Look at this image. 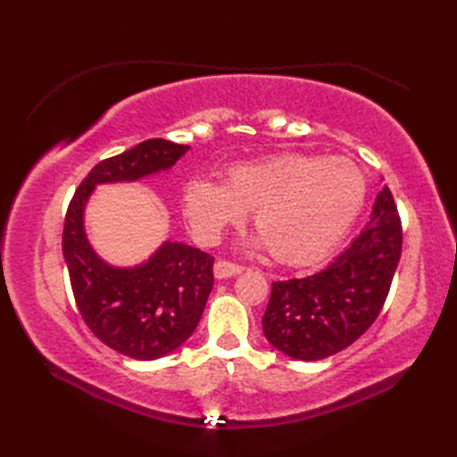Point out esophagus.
<instances>
[{
  "instance_id": "esophagus-1",
  "label": "esophagus",
  "mask_w": 457,
  "mask_h": 457,
  "mask_svg": "<svg viewBox=\"0 0 457 457\" xmlns=\"http://www.w3.org/2000/svg\"><path fill=\"white\" fill-rule=\"evenodd\" d=\"M241 270H244V267L237 263H231V261H226V259H220L216 261V265H213V275H216V278L234 277V275H239Z\"/></svg>"
}]
</instances>
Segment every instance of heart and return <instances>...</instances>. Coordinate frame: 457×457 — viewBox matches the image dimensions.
I'll list each match as a JSON object with an SVG mask.
<instances>
[{
  "label": "heart",
  "mask_w": 457,
  "mask_h": 457,
  "mask_svg": "<svg viewBox=\"0 0 457 457\" xmlns=\"http://www.w3.org/2000/svg\"><path fill=\"white\" fill-rule=\"evenodd\" d=\"M363 202L365 179L355 162L304 153L234 164L226 184L200 177L184 187V213L202 241H218L223 228L253 210L261 244L287 265L326 255L352 228Z\"/></svg>",
  "instance_id": "heart-1"
}]
</instances>
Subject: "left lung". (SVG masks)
<instances>
[{
	"mask_svg": "<svg viewBox=\"0 0 457 457\" xmlns=\"http://www.w3.org/2000/svg\"><path fill=\"white\" fill-rule=\"evenodd\" d=\"M401 251V216L385 187L375 200L371 221L342 255L320 273L273 283L263 314L269 342L303 361L352 345L381 314Z\"/></svg>",
	"mask_w": 457,
	"mask_h": 457,
	"instance_id": "8db88e82",
	"label": "left lung"
}]
</instances>
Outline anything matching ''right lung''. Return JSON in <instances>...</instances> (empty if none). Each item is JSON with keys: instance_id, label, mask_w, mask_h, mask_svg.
<instances>
[{"instance_id": "right-lung-1", "label": "right lung", "mask_w": 457, "mask_h": 457, "mask_svg": "<svg viewBox=\"0 0 457 457\" xmlns=\"http://www.w3.org/2000/svg\"><path fill=\"white\" fill-rule=\"evenodd\" d=\"M188 149L147 139L104 159L76 188L66 210L62 253L76 306L100 342L133 359L162 357L192 336L213 287V257L167 241L147 263L110 267L86 239L84 206L96 184L137 180L170 169Z\"/></svg>"}]
</instances>
